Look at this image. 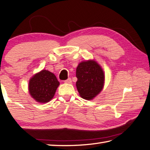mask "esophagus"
Listing matches in <instances>:
<instances>
[{
    "instance_id": "obj_1",
    "label": "esophagus",
    "mask_w": 150,
    "mask_h": 150,
    "mask_svg": "<svg viewBox=\"0 0 150 150\" xmlns=\"http://www.w3.org/2000/svg\"><path fill=\"white\" fill-rule=\"evenodd\" d=\"M64 83H72V80L70 78L67 79V80L64 81Z\"/></svg>"
}]
</instances>
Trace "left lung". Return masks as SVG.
Returning <instances> with one entry per match:
<instances>
[{"instance_id":"obj_1","label":"left lung","mask_w":150,"mask_h":150,"mask_svg":"<svg viewBox=\"0 0 150 150\" xmlns=\"http://www.w3.org/2000/svg\"><path fill=\"white\" fill-rule=\"evenodd\" d=\"M76 87L80 97L92 100L103 89L104 73L94 60L82 61L76 68Z\"/></svg>"}]
</instances>
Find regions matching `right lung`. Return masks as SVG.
I'll list each match as a JSON object with an SVG mask.
<instances>
[{"mask_svg":"<svg viewBox=\"0 0 150 150\" xmlns=\"http://www.w3.org/2000/svg\"><path fill=\"white\" fill-rule=\"evenodd\" d=\"M59 82L54 74L48 70H42L30 79L29 91L36 102L46 103L54 97Z\"/></svg>","mask_w":150,"mask_h":150,"instance_id":"1","label":"right lung"}]
</instances>
